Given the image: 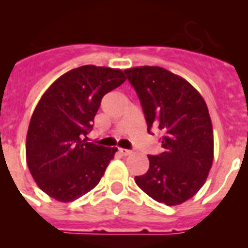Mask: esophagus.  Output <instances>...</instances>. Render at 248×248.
I'll return each mask as SVG.
<instances>
[{
  "instance_id": "34e87169",
  "label": "esophagus",
  "mask_w": 248,
  "mask_h": 248,
  "mask_svg": "<svg viewBox=\"0 0 248 248\" xmlns=\"http://www.w3.org/2000/svg\"><path fill=\"white\" fill-rule=\"evenodd\" d=\"M119 153L123 155V156H128V155H130L131 153H133V151L128 150V149H122V148H119Z\"/></svg>"
}]
</instances>
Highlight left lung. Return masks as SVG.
<instances>
[{
    "mask_svg": "<svg viewBox=\"0 0 248 248\" xmlns=\"http://www.w3.org/2000/svg\"><path fill=\"white\" fill-rule=\"evenodd\" d=\"M139 97L148 131L164 133L163 153L148 155L149 170L135 183L151 199L180 205L205 184L214 160V131L209 109L196 89L161 67L125 69Z\"/></svg>",
    "mask_w": 248,
    "mask_h": 248,
    "instance_id": "8db88e82",
    "label": "left lung"
}]
</instances>
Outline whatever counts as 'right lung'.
<instances>
[{
  "mask_svg": "<svg viewBox=\"0 0 248 248\" xmlns=\"http://www.w3.org/2000/svg\"><path fill=\"white\" fill-rule=\"evenodd\" d=\"M124 72L82 65L61 76L39 99L26 139V159L38 187L61 202L98 185L117 148L88 143L102 98L125 82Z\"/></svg>",
  "mask_w": 248,
  "mask_h": 248,
  "instance_id": "1",
  "label": "right lung"
}]
</instances>
